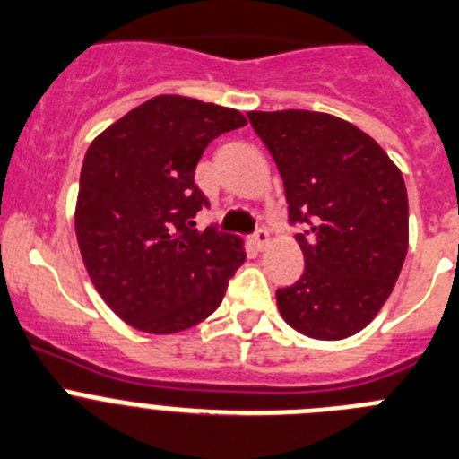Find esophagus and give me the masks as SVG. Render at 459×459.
Returning <instances> with one entry per match:
<instances>
[{"label":"esophagus","instance_id":"esophagus-1","mask_svg":"<svg viewBox=\"0 0 459 459\" xmlns=\"http://www.w3.org/2000/svg\"><path fill=\"white\" fill-rule=\"evenodd\" d=\"M251 242H254L255 249H265V247L270 245V230L263 229V226H260V229H255V233L251 235Z\"/></svg>","mask_w":459,"mask_h":459}]
</instances>
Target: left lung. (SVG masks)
I'll list each match as a JSON object with an SVG mask.
<instances>
[{
    "mask_svg": "<svg viewBox=\"0 0 459 459\" xmlns=\"http://www.w3.org/2000/svg\"><path fill=\"white\" fill-rule=\"evenodd\" d=\"M279 167L304 274L276 290L283 320L304 336L341 341L389 299L410 245L403 173L366 132L329 114L251 111Z\"/></svg>",
    "mask_w": 459,
    "mask_h": 459,
    "instance_id": "8db88e82",
    "label": "left lung"
}]
</instances>
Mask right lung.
I'll return each instance as SVG.
<instances>
[{"instance_id":"add662e5","label":"right lung","mask_w":459,"mask_h":459,"mask_svg":"<svg viewBox=\"0 0 459 459\" xmlns=\"http://www.w3.org/2000/svg\"><path fill=\"white\" fill-rule=\"evenodd\" d=\"M247 126L229 107L158 96L107 127L86 151L75 230L93 286L118 317L148 333L199 325L224 299L247 254L242 239L196 212L205 146Z\"/></svg>"}]
</instances>
